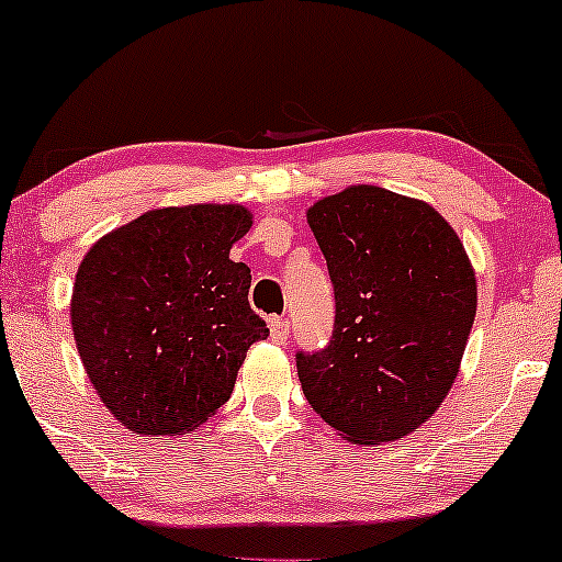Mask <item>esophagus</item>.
<instances>
[{
	"mask_svg": "<svg viewBox=\"0 0 562 562\" xmlns=\"http://www.w3.org/2000/svg\"><path fill=\"white\" fill-rule=\"evenodd\" d=\"M269 333H272V340H277V344H285L290 335V322L285 317H272L269 319Z\"/></svg>",
	"mask_w": 562,
	"mask_h": 562,
	"instance_id": "34e87169",
	"label": "esophagus"
}]
</instances>
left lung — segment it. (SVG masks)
<instances>
[{
	"mask_svg": "<svg viewBox=\"0 0 562 562\" xmlns=\"http://www.w3.org/2000/svg\"><path fill=\"white\" fill-rule=\"evenodd\" d=\"M335 290L330 344L299 351L301 389L340 436L402 438L447 398L475 319V274L447 218L359 184L308 209Z\"/></svg>",
	"mask_w": 562,
	"mask_h": 562,
	"instance_id": "8db88e82",
	"label": "left lung"
}]
</instances>
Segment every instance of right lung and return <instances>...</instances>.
<instances>
[{
	"instance_id": "1",
	"label": "right lung",
	"mask_w": 562,
	"mask_h": 562,
	"mask_svg": "<svg viewBox=\"0 0 562 562\" xmlns=\"http://www.w3.org/2000/svg\"><path fill=\"white\" fill-rule=\"evenodd\" d=\"M243 205L147 211L83 256L70 299L79 357L102 404L145 436H182L232 396L250 344V269L229 259Z\"/></svg>"
}]
</instances>
